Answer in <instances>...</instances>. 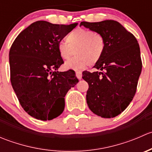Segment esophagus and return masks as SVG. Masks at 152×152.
<instances>
[{
    "label": "esophagus",
    "instance_id": "34e87169",
    "mask_svg": "<svg viewBox=\"0 0 152 152\" xmlns=\"http://www.w3.org/2000/svg\"><path fill=\"white\" fill-rule=\"evenodd\" d=\"M76 77H77L78 79H82V71H80V70H78V71L76 72Z\"/></svg>",
    "mask_w": 152,
    "mask_h": 152
}]
</instances>
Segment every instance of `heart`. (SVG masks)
I'll return each mask as SVG.
<instances>
[{
    "label": "heart",
    "mask_w": 152,
    "mask_h": 152,
    "mask_svg": "<svg viewBox=\"0 0 152 152\" xmlns=\"http://www.w3.org/2000/svg\"><path fill=\"white\" fill-rule=\"evenodd\" d=\"M66 42L57 44V51L63 60L70 59L74 53L76 56L64 65L65 69L79 70L87 65L93 66L100 61L105 50L104 37L93 31L77 28L72 31L65 38Z\"/></svg>",
    "instance_id": "obj_1"
}]
</instances>
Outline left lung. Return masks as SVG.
Segmentation results:
<instances>
[{
    "instance_id": "left-lung-1",
    "label": "left lung",
    "mask_w": 152,
    "mask_h": 152,
    "mask_svg": "<svg viewBox=\"0 0 152 152\" xmlns=\"http://www.w3.org/2000/svg\"><path fill=\"white\" fill-rule=\"evenodd\" d=\"M100 34L105 50L93 67L101 71H84L88 83L87 103L97 115L111 118L120 115L132 101L142 70L139 44L134 35L118 22H81L80 26Z\"/></svg>"
}]
</instances>
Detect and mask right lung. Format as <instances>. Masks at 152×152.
I'll use <instances>...</instances> for the list:
<instances>
[{"instance_id":"obj_1","label":"right lung","mask_w":152,"mask_h":152,"mask_svg":"<svg viewBox=\"0 0 152 152\" xmlns=\"http://www.w3.org/2000/svg\"><path fill=\"white\" fill-rule=\"evenodd\" d=\"M78 23L39 20L19 34L10 50V79L20 104L34 118L50 121L65 109V96L79 80L74 71H57L64 61L57 44Z\"/></svg>"}]
</instances>
